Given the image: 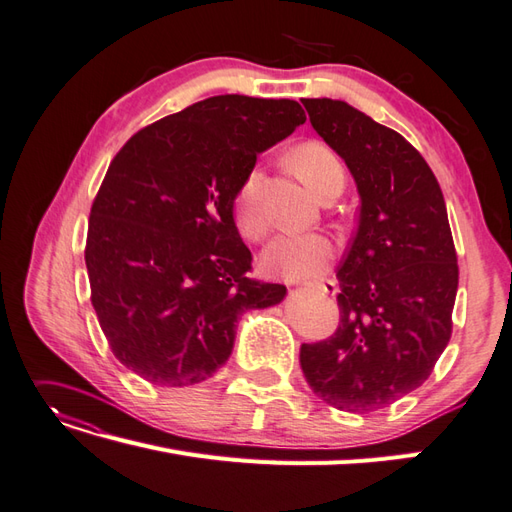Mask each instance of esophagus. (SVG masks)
Wrapping results in <instances>:
<instances>
[{"instance_id": "obj_1", "label": "esophagus", "mask_w": 512, "mask_h": 512, "mask_svg": "<svg viewBox=\"0 0 512 512\" xmlns=\"http://www.w3.org/2000/svg\"><path fill=\"white\" fill-rule=\"evenodd\" d=\"M313 290L324 294V296H335V294L339 292V285H337V281H333V279H326V281H322V283L313 285Z\"/></svg>"}]
</instances>
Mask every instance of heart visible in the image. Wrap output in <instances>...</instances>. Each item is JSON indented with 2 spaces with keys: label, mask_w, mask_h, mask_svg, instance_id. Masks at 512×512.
Segmentation results:
<instances>
[{
  "label": "heart",
  "mask_w": 512,
  "mask_h": 512,
  "mask_svg": "<svg viewBox=\"0 0 512 512\" xmlns=\"http://www.w3.org/2000/svg\"><path fill=\"white\" fill-rule=\"evenodd\" d=\"M292 164L318 196L346 179L339 157L322 142L300 144L292 153ZM235 222L242 235L251 240H259L266 231L259 170H251L235 192ZM333 257L335 242L326 233H283L264 248L261 268L283 279H313L331 266Z\"/></svg>",
  "instance_id": "obj_1"
}]
</instances>
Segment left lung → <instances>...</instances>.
<instances>
[{"instance_id": "obj_1", "label": "left lung", "mask_w": 512, "mask_h": 512, "mask_svg": "<svg viewBox=\"0 0 512 512\" xmlns=\"http://www.w3.org/2000/svg\"><path fill=\"white\" fill-rule=\"evenodd\" d=\"M318 136L359 192L357 231L337 270L339 326L300 346V368L326 404L389 406L422 385L452 335L456 251L437 177L398 131L339 99H305Z\"/></svg>"}]
</instances>
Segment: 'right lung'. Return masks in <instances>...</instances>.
<instances>
[{
	"label": "right lung",
	"instance_id": "obj_1",
	"mask_svg": "<svg viewBox=\"0 0 512 512\" xmlns=\"http://www.w3.org/2000/svg\"><path fill=\"white\" fill-rule=\"evenodd\" d=\"M307 121L292 99L218 95L164 116L116 153L90 209L93 307L127 370L162 387L225 365L246 311L279 305L285 285L248 279L233 220L257 155Z\"/></svg>",
	"mask_w": 512,
	"mask_h": 512
}]
</instances>
